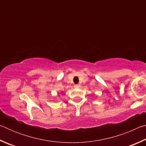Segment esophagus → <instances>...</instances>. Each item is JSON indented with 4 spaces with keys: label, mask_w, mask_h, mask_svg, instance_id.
<instances>
[{
    "label": "esophagus",
    "mask_w": 146,
    "mask_h": 146,
    "mask_svg": "<svg viewBox=\"0 0 146 146\" xmlns=\"http://www.w3.org/2000/svg\"><path fill=\"white\" fill-rule=\"evenodd\" d=\"M80 85H79V84H76V85H75V88H79V87H80Z\"/></svg>",
    "instance_id": "1"
}]
</instances>
